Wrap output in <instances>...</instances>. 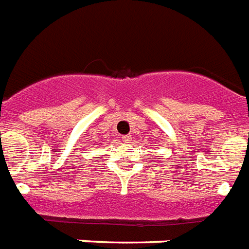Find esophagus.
<instances>
[{"label": "esophagus", "instance_id": "esophagus-1", "mask_svg": "<svg viewBox=\"0 0 249 249\" xmlns=\"http://www.w3.org/2000/svg\"><path fill=\"white\" fill-rule=\"evenodd\" d=\"M121 141H123L124 143H129V142L132 141V137H130V136H121Z\"/></svg>", "mask_w": 249, "mask_h": 249}]
</instances>
